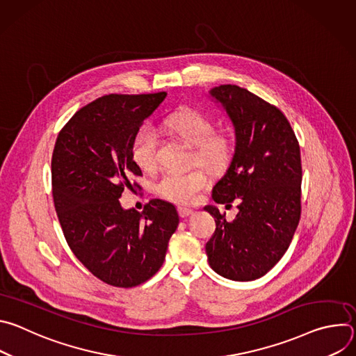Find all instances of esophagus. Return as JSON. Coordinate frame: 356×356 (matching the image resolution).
<instances>
[{
	"instance_id": "1",
	"label": "esophagus",
	"mask_w": 356,
	"mask_h": 356,
	"mask_svg": "<svg viewBox=\"0 0 356 356\" xmlns=\"http://www.w3.org/2000/svg\"><path fill=\"white\" fill-rule=\"evenodd\" d=\"M179 214L181 218H187L188 216L194 214V211L191 209H187V207H179Z\"/></svg>"
}]
</instances>
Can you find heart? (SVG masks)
I'll return each instance as SVG.
<instances>
[{
	"label": "heart",
	"instance_id": "heart-1",
	"mask_svg": "<svg viewBox=\"0 0 356 356\" xmlns=\"http://www.w3.org/2000/svg\"><path fill=\"white\" fill-rule=\"evenodd\" d=\"M170 131L184 142L194 146V156L198 163L213 172L222 170L231 161L232 143L225 135H214V124L201 113L187 110L172 114L166 120ZM158 132L145 124L138 128L132 138L131 155L134 162L143 170L154 169L156 165ZM209 186L207 172L194 168L183 172H166L158 181V193L176 204H190L198 193Z\"/></svg>",
	"mask_w": 356,
	"mask_h": 356
}]
</instances>
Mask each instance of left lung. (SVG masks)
Instances as JSON below:
<instances>
[{
    "instance_id": "obj_1",
    "label": "left lung",
    "mask_w": 356,
    "mask_h": 356,
    "mask_svg": "<svg viewBox=\"0 0 356 356\" xmlns=\"http://www.w3.org/2000/svg\"><path fill=\"white\" fill-rule=\"evenodd\" d=\"M209 92L235 134L231 163L213 200L227 206L239 200L231 222L216 206L204 207L217 225L206 245L209 264L229 280H255L280 261L298 225L300 146L283 113L261 97L234 84Z\"/></svg>"
}]
</instances>
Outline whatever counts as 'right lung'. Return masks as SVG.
Instances as JSON below:
<instances>
[{
    "label": "right lung",
    "instance_id": "add662e5",
    "mask_svg": "<svg viewBox=\"0 0 356 356\" xmlns=\"http://www.w3.org/2000/svg\"><path fill=\"white\" fill-rule=\"evenodd\" d=\"M166 92L97 98L60 131L52 156L55 209L76 258L99 280L135 287L163 265L179 225L172 202L150 200L139 213L122 209L129 177L140 176L131 143ZM135 184V183H134Z\"/></svg>",
    "mask_w": 356,
    "mask_h": 356
}]
</instances>
